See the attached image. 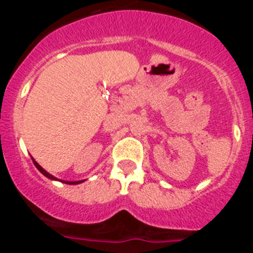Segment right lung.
<instances>
[{"instance_id":"add662e5","label":"right lung","mask_w":253,"mask_h":253,"mask_svg":"<svg viewBox=\"0 0 253 253\" xmlns=\"http://www.w3.org/2000/svg\"><path fill=\"white\" fill-rule=\"evenodd\" d=\"M33 162H34L35 167H37V169H39V171L42 172V173H43V175L45 176V177L50 178V180H58L57 177H54V176H53V175H50V173H49V172H46L45 169H44L43 167L40 166L39 163H38L37 161L34 160V158H33ZM84 180H82V181H63V180H62V182H64V184H68V185H77V184H81V182H84Z\"/></svg>"}]
</instances>
